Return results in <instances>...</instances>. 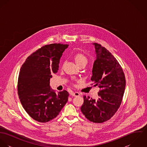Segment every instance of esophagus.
<instances>
[{
    "instance_id": "1",
    "label": "esophagus",
    "mask_w": 147,
    "mask_h": 147,
    "mask_svg": "<svg viewBox=\"0 0 147 147\" xmlns=\"http://www.w3.org/2000/svg\"><path fill=\"white\" fill-rule=\"evenodd\" d=\"M70 94L72 96H80V93L78 92H71L70 93Z\"/></svg>"
}]
</instances>
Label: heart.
Returning a JSON list of instances; mask_svg holds the SVG:
<instances>
[{"instance_id": "obj_1", "label": "heart", "mask_w": 147, "mask_h": 147, "mask_svg": "<svg viewBox=\"0 0 147 147\" xmlns=\"http://www.w3.org/2000/svg\"><path fill=\"white\" fill-rule=\"evenodd\" d=\"M75 61L78 65L82 64H86V63H88L86 57L82 53H77L75 55Z\"/></svg>"}]
</instances>
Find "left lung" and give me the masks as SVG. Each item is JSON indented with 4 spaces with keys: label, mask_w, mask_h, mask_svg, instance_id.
I'll return each mask as SVG.
<instances>
[{
    "label": "left lung",
    "mask_w": 147,
    "mask_h": 147,
    "mask_svg": "<svg viewBox=\"0 0 147 147\" xmlns=\"http://www.w3.org/2000/svg\"><path fill=\"white\" fill-rule=\"evenodd\" d=\"M96 59L91 80L100 88L97 100L84 96L81 111L90 122L103 123L110 119L121 104L126 86L123 71L117 60L106 48L97 43Z\"/></svg>",
    "instance_id": "8db88e82"
}]
</instances>
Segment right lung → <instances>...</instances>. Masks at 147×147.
I'll use <instances>...</instances> for the list:
<instances>
[{"label": "right lung", "instance_id": "right-lung-1", "mask_svg": "<svg viewBox=\"0 0 147 147\" xmlns=\"http://www.w3.org/2000/svg\"><path fill=\"white\" fill-rule=\"evenodd\" d=\"M67 44L46 45L29 55L21 66L18 91L21 105L35 121L47 122L56 118L68 101V92L56 93L50 79L59 69Z\"/></svg>", "mask_w": 147, "mask_h": 147}]
</instances>
